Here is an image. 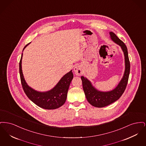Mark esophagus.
I'll list each match as a JSON object with an SVG mask.
<instances>
[{
    "instance_id": "esophagus-1",
    "label": "esophagus",
    "mask_w": 146,
    "mask_h": 146,
    "mask_svg": "<svg viewBox=\"0 0 146 146\" xmlns=\"http://www.w3.org/2000/svg\"><path fill=\"white\" fill-rule=\"evenodd\" d=\"M74 71L76 76H80L82 74V70L79 66H76L74 68Z\"/></svg>"
}]
</instances>
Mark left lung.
Segmentation results:
<instances>
[{
  "label": "left lung",
  "mask_w": 146,
  "mask_h": 146,
  "mask_svg": "<svg viewBox=\"0 0 146 146\" xmlns=\"http://www.w3.org/2000/svg\"><path fill=\"white\" fill-rule=\"evenodd\" d=\"M110 35L111 40L121 47L125 56V72L120 83L113 90L102 92L95 89L88 79L83 76H81L84 91L88 101L92 106L98 108L104 107L110 105L121 97L127 86L130 74V64L128 56L127 49L125 44L113 32H110Z\"/></svg>",
  "instance_id": "1"
}]
</instances>
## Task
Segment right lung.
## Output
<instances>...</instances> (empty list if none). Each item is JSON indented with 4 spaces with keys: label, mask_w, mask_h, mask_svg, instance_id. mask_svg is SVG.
Instances as JSON below:
<instances>
[{
    "label": "right lung",
    "mask_w": 146,
    "mask_h": 146,
    "mask_svg": "<svg viewBox=\"0 0 146 146\" xmlns=\"http://www.w3.org/2000/svg\"><path fill=\"white\" fill-rule=\"evenodd\" d=\"M28 43L23 50L29 44ZM22 54L19 63V70L21 84L27 96L38 106L45 110H55L62 106L66 101L70 84L73 78V74L70 70L60 79L55 86L46 92H39L29 87L26 83L22 70Z\"/></svg>",
    "instance_id": "1"
}]
</instances>
